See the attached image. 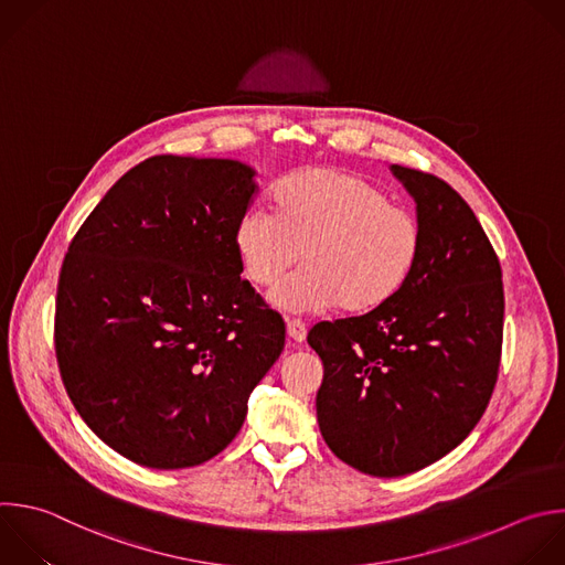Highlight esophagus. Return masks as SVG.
Listing matches in <instances>:
<instances>
[{
    "label": "esophagus",
    "mask_w": 565,
    "mask_h": 565,
    "mask_svg": "<svg viewBox=\"0 0 565 565\" xmlns=\"http://www.w3.org/2000/svg\"><path fill=\"white\" fill-rule=\"evenodd\" d=\"M286 330H288V337L295 341V343H301L306 339V323L299 321V319H288L286 321Z\"/></svg>",
    "instance_id": "1"
}]
</instances>
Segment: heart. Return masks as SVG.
Here are the masks:
<instances>
[{"mask_svg": "<svg viewBox=\"0 0 565 565\" xmlns=\"http://www.w3.org/2000/svg\"><path fill=\"white\" fill-rule=\"evenodd\" d=\"M246 277L273 288V306L292 312L339 308L365 315L388 303L413 277L422 255L417 217L388 202L382 188L337 168H306L275 191V211L250 206L235 226Z\"/></svg>", "mask_w": 565, "mask_h": 565, "instance_id": "heart-1", "label": "heart"}]
</instances>
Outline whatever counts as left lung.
Wrapping results in <instances>:
<instances>
[{
	"label": "left lung",
	"mask_w": 565,
	"mask_h": 565,
	"mask_svg": "<svg viewBox=\"0 0 565 565\" xmlns=\"http://www.w3.org/2000/svg\"><path fill=\"white\" fill-rule=\"evenodd\" d=\"M417 204L422 255L382 308L308 332L323 363L317 422L328 448L372 477H404L455 450L497 384L499 259L470 206L435 174L391 166Z\"/></svg>",
	"instance_id": "obj_1"
}]
</instances>
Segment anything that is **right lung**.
<instances>
[{
    "label": "right lung",
    "instance_id": "right-lung-1",
    "mask_svg": "<svg viewBox=\"0 0 565 565\" xmlns=\"http://www.w3.org/2000/svg\"><path fill=\"white\" fill-rule=\"evenodd\" d=\"M255 174L237 159L150 157L110 188L64 257V386L86 426L139 466L220 455L284 350V319L239 277L233 239Z\"/></svg>",
    "mask_w": 565,
    "mask_h": 565
}]
</instances>
